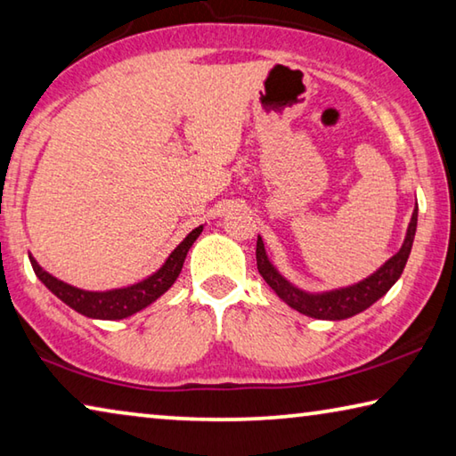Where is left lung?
I'll use <instances>...</instances> for the list:
<instances>
[{"instance_id":"obj_1","label":"left lung","mask_w":456,"mask_h":456,"mask_svg":"<svg viewBox=\"0 0 456 456\" xmlns=\"http://www.w3.org/2000/svg\"><path fill=\"white\" fill-rule=\"evenodd\" d=\"M416 223H418V207L411 213V221L408 225L406 240L400 251L387 262L379 267L363 281H359L355 286L341 288V290L327 292V294H306L294 288L290 281H286L276 272V267L270 264V259L265 256L262 237H257V248H256V259H257V270L262 273V278L267 281V286L276 292L288 306H292L298 313L313 316V319L322 321H343L349 316H355L357 313H363L365 308H370L373 302H378L389 288H392L397 278L402 276L403 265L408 262L411 243H414L416 235Z\"/></svg>"}]
</instances>
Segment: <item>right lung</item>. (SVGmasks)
<instances>
[{
	"instance_id": "right-lung-1",
	"label": "right lung",
	"mask_w": 456,
	"mask_h": 456,
	"mask_svg": "<svg viewBox=\"0 0 456 456\" xmlns=\"http://www.w3.org/2000/svg\"><path fill=\"white\" fill-rule=\"evenodd\" d=\"M202 225L192 229L186 240L178 245V248L172 251L170 257L166 259V264L158 270L156 273H151L150 278L143 281H137L134 286L127 288H119V290H110V292H86L81 290V288L69 286L64 281L56 280L54 276H50L48 272L42 270L38 262L30 256V264L34 267V273L42 280L50 292L69 305L72 310L81 313L89 319H101V321H119L126 319V316H132L135 313H140L142 308H146L151 302L160 298V296L168 290V288L175 284L180 270H183L184 257L189 254L191 245L197 241V237L200 235Z\"/></svg>"
}]
</instances>
